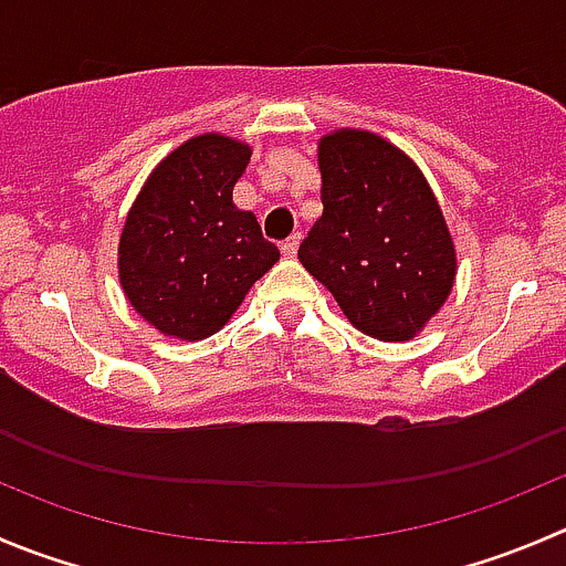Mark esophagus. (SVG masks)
I'll return each instance as SVG.
<instances>
[{"label":"esophagus","mask_w":566,"mask_h":566,"mask_svg":"<svg viewBox=\"0 0 566 566\" xmlns=\"http://www.w3.org/2000/svg\"><path fill=\"white\" fill-rule=\"evenodd\" d=\"M298 245H301V234H290V238L282 243V254L284 256H295V254H298Z\"/></svg>","instance_id":"34e87169"}]
</instances>
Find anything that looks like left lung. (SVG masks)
I'll return each mask as SVG.
<instances>
[{"label": "left lung", "mask_w": 566, "mask_h": 566, "mask_svg": "<svg viewBox=\"0 0 566 566\" xmlns=\"http://www.w3.org/2000/svg\"><path fill=\"white\" fill-rule=\"evenodd\" d=\"M323 216L298 260L367 337L403 343L440 312L457 249L420 168L381 135L337 129L317 144Z\"/></svg>", "instance_id": "1"}]
</instances>
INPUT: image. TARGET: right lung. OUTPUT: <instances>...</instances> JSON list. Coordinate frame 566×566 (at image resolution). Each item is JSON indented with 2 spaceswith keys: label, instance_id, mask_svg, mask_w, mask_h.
<instances>
[{
  "label": "right lung",
  "instance_id": "right-lung-1",
  "mask_svg": "<svg viewBox=\"0 0 566 566\" xmlns=\"http://www.w3.org/2000/svg\"><path fill=\"white\" fill-rule=\"evenodd\" d=\"M251 146L205 132L174 149L137 193L118 243L126 301L166 337L205 339L229 323L279 262L232 190Z\"/></svg>",
  "mask_w": 566,
  "mask_h": 566
}]
</instances>
